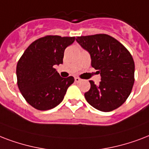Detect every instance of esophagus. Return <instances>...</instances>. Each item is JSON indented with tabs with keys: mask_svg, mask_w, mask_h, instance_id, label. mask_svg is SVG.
<instances>
[{
	"mask_svg": "<svg viewBox=\"0 0 149 149\" xmlns=\"http://www.w3.org/2000/svg\"><path fill=\"white\" fill-rule=\"evenodd\" d=\"M74 81H75V82H79V81H81V79L79 78H78V77H76V78H74Z\"/></svg>",
	"mask_w": 149,
	"mask_h": 149,
	"instance_id": "esophagus-1",
	"label": "esophagus"
}]
</instances>
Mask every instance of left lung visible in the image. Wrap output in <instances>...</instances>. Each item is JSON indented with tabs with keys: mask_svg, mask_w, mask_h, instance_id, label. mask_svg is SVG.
<instances>
[{
	"mask_svg": "<svg viewBox=\"0 0 149 149\" xmlns=\"http://www.w3.org/2000/svg\"><path fill=\"white\" fill-rule=\"evenodd\" d=\"M76 41L90 54L92 66L101 75L100 85L89 81L85 100L98 110L116 109L128 98L134 83V62L128 49L107 34L77 36Z\"/></svg>",
	"mask_w": 149,
	"mask_h": 149,
	"instance_id": "8db88e82",
	"label": "left lung"
}]
</instances>
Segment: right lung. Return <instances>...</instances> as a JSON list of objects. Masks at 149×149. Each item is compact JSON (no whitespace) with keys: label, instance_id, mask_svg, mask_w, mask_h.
I'll list each match as a JSON object with an SVG mask.
<instances>
[{"label":"right lung","instance_id":"right-lung-1","mask_svg":"<svg viewBox=\"0 0 149 149\" xmlns=\"http://www.w3.org/2000/svg\"><path fill=\"white\" fill-rule=\"evenodd\" d=\"M75 37L46 36L31 43L18 60L17 84L25 101L38 110H48L64 100L74 78H62L54 68L63 63L64 50Z\"/></svg>","mask_w":149,"mask_h":149}]
</instances>
